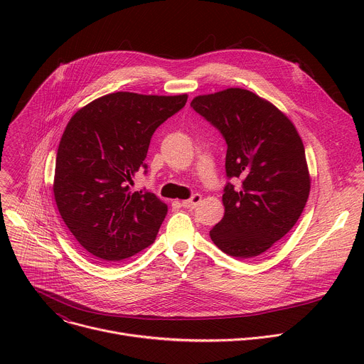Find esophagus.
<instances>
[{
    "label": "esophagus",
    "mask_w": 364,
    "mask_h": 364,
    "mask_svg": "<svg viewBox=\"0 0 364 364\" xmlns=\"http://www.w3.org/2000/svg\"><path fill=\"white\" fill-rule=\"evenodd\" d=\"M201 201V196L200 194H194L191 198L188 200H183L181 205L186 207V209H194V207Z\"/></svg>",
    "instance_id": "34e87169"
}]
</instances>
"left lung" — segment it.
Masks as SVG:
<instances>
[{
    "label": "left lung",
    "mask_w": 364,
    "mask_h": 364,
    "mask_svg": "<svg viewBox=\"0 0 364 364\" xmlns=\"http://www.w3.org/2000/svg\"><path fill=\"white\" fill-rule=\"evenodd\" d=\"M190 105L223 134L226 174L242 180L240 188L225 187V216L210 237L235 257L262 255L294 228L308 200L302 139L281 109L247 89L198 95Z\"/></svg>",
    "instance_id": "8db88e82"
}]
</instances>
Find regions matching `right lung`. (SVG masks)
I'll return each mask as SVG.
<instances>
[{"instance_id":"obj_1","label":"right lung","mask_w":364,"mask_h":364,"mask_svg":"<svg viewBox=\"0 0 364 364\" xmlns=\"http://www.w3.org/2000/svg\"><path fill=\"white\" fill-rule=\"evenodd\" d=\"M187 93L115 92L80 108L62 135L53 193L59 213L76 240L107 262L149 246L167 215V204L148 191H132L151 136L178 112Z\"/></svg>"}]
</instances>
